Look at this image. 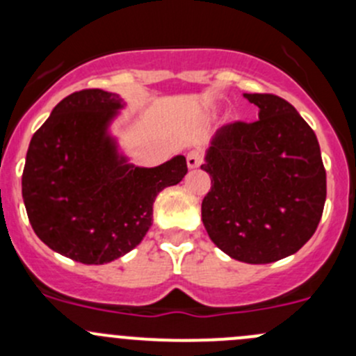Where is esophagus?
<instances>
[{
    "label": "esophagus",
    "mask_w": 356,
    "mask_h": 356,
    "mask_svg": "<svg viewBox=\"0 0 356 356\" xmlns=\"http://www.w3.org/2000/svg\"><path fill=\"white\" fill-rule=\"evenodd\" d=\"M186 160H188L189 168H198L201 165V161H203V153L198 152V149H193V152L188 153Z\"/></svg>",
    "instance_id": "34e87169"
}]
</instances>
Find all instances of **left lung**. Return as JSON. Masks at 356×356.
<instances>
[{"label":"left lung","mask_w":356,"mask_h":356,"mask_svg":"<svg viewBox=\"0 0 356 356\" xmlns=\"http://www.w3.org/2000/svg\"><path fill=\"white\" fill-rule=\"evenodd\" d=\"M258 120L217 131L201 165L211 188L201 218L211 241L234 260L272 264L296 253L324 211L325 168L310 125L275 95H245Z\"/></svg>","instance_id":"left-lung-1"}]
</instances>
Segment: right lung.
Instances as JSON below:
<instances>
[{"label":"right lung","mask_w":356,"mask_h":356,"mask_svg":"<svg viewBox=\"0 0 356 356\" xmlns=\"http://www.w3.org/2000/svg\"><path fill=\"white\" fill-rule=\"evenodd\" d=\"M122 98L103 89L72 92L34 132L22 196L29 222L46 246L86 265L134 250L153 222L158 193L188 174L182 155L153 168L118 155L108 125Z\"/></svg>","instance_id":"add662e5"}]
</instances>
